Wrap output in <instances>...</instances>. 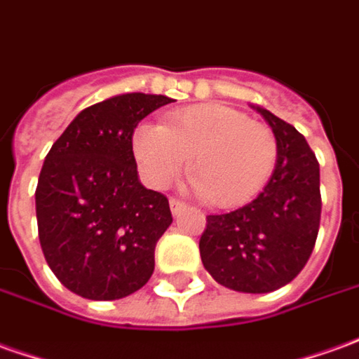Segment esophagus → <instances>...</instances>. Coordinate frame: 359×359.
<instances>
[{
  "instance_id": "obj_1",
  "label": "esophagus",
  "mask_w": 359,
  "mask_h": 359,
  "mask_svg": "<svg viewBox=\"0 0 359 359\" xmlns=\"http://www.w3.org/2000/svg\"><path fill=\"white\" fill-rule=\"evenodd\" d=\"M169 205H171L172 215H179L180 212H184V210H187V204H182V202L175 200V198H171V200H169Z\"/></svg>"
}]
</instances>
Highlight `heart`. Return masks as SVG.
I'll return each instance as SVG.
<instances>
[{
  "label": "heart",
  "instance_id": "b5f03b06",
  "mask_svg": "<svg viewBox=\"0 0 359 359\" xmlns=\"http://www.w3.org/2000/svg\"><path fill=\"white\" fill-rule=\"evenodd\" d=\"M132 154L147 187L161 190L193 157L190 187L210 204L233 208L264 188L278 159L274 132L225 104L177 110L161 124L144 122L132 134Z\"/></svg>",
  "mask_w": 359,
  "mask_h": 359
}]
</instances>
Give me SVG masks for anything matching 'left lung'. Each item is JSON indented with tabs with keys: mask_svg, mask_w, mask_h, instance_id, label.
Segmentation results:
<instances>
[{
	"mask_svg": "<svg viewBox=\"0 0 359 359\" xmlns=\"http://www.w3.org/2000/svg\"><path fill=\"white\" fill-rule=\"evenodd\" d=\"M250 109L274 132V171L252 202L205 217L200 257L223 287L268 293L290 284L313 252L320 222L319 163L292 124L258 104Z\"/></svg>",
	"mask_w": 359,
	"mask_h": 359,
	"instance_id": "left-lung-1",
	"label": "left lung"
}]
</instances>
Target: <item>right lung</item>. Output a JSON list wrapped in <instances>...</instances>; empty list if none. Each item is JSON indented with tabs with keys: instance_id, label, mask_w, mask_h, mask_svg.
<instances>
[{
	"instance_id": "add662e5",
	"label": "right lung",
	"mask_w": 359,
	"mask_h": 359,
	"mask_svg": "<svg viewBox=\"0 0 359 359\" xmlns=\"http://www.w3.org/2000/svg\"><path fill=\"white\" fill-rule=\"evenodd\" d=\"M169 102L124 93L91 104L44 159L34 194L40 247L57 280L85 299H122L154 274L172 215L169 200L140 182L132 134Z\"/></svg>"
}]
</instances>
